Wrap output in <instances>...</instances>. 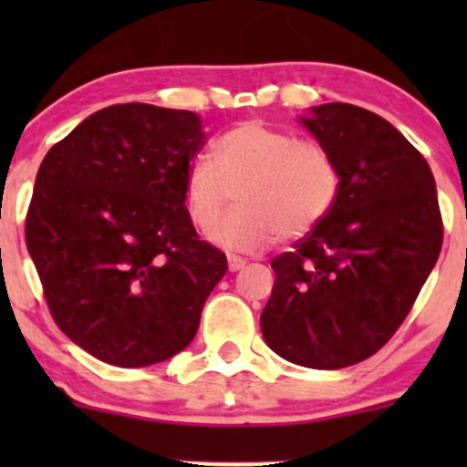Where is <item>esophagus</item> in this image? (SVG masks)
Returning a JSON list of instances; mask_svg holds the SVG:
<instances>
[{
    "label": "esophagus",
    "mask_w": 467,
    "mask_h": 467,
    "mask_svg": "<svg viewBox=\"0 0 467 467\" xmlns=\"http://www.w3.org/2000/svg\"><path fill=\"white\" fill-rule=\"evenodd\" d=\"M246 266V260L244 257H237V255H228V268L230 271H239V268Z\"/></svg>",
    "instance_id": "esophagus-1"
}]
</instances>
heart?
Here are the masks:
<instances>
[{
	"instance_id": "obj_1",
	"label": "heart",
	"mask_w": 467,
	"mask_h": 467,
	"mask_svg": "<svg viewBox=\"0 0 467 467\" xmlns=\"http://www.w3.org/2000/svg\"><path fill=\"white\" fill-rule=\"evenodd\" d=\"M341 176L332 153L312 140L262 121H246L221 135L214 160L196 158L185 173V203L199 230L213 228L234 190L243 205L210 239L234 253H260L317 228L337 203Z\"/></svg>"
}]
</instances>
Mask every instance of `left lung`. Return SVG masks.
Segmentation results:
<instances>
[{"instance_id": "left-lung-1", "label": "left lung", "mask_w": 467, "mask_h": 467, "mask_svg": "<svg viewBox=\"0 0 467 467\" xmlns=\"http://www.w3.org/2000/svg\"><path fill=\"white\" fill-rule=\"evenodd\" d=\"M300 121L332 153L341 187L321 223L271 260L260 325L282 359L337 370L398 332L441 255L442 219L427 160L379 115L323 103Z\"/></svg>"}]
</instances>
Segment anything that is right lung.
Listing matches in <instances>:
<instances>
[{"label":"right lung","instance_id":"1","mask_svg":"<svg viewBox=\"0 0 467 467\" xmlns=\"http://www.w3.org/2000/svg\"><path fill=\"white\" fill-rule=\"evenodd\" d=\"M203 144L194 112L119 103L81 121L37 169L25 234L47 307L106 364L140 368L185 350L228 271L185 207Z\"/></svg>","mask_w":467,"mask_h":467}]
</instances>
